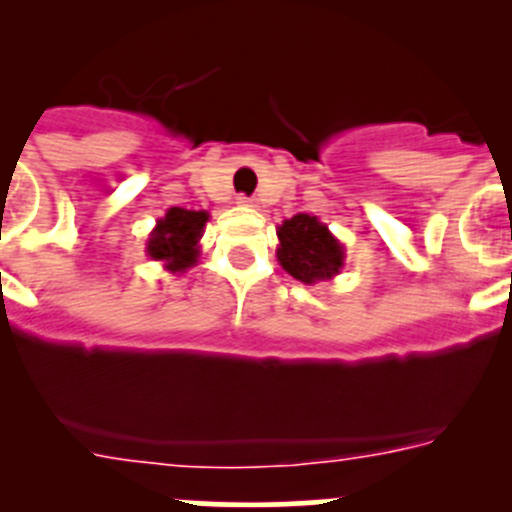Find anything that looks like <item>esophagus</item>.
<instances>
[{
    "label": "esophagus",
    "instance_id": "esophagus-1",
    "mask_svg": "<svg viewBox=\"0 0 512 512\" xmlns=\"http://www.w3.org/2000/svg\"><path fill=\"white\" fill-rule=\"evenodd\" d=\"M237 203H240V205H247V208H252V205H255V200L247 198V195H237Z\"/></svg>",
    "mask_w": 512,
    "mask_h": 512
}]
</instances>
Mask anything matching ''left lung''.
<instances>
[{"mask_svg": "<svg viewBox=\"0 0 512 512\" xmlns=\"http://www.w3.org/2000/svg\"><path fill=\"white\" fill-rule=\"evenodd\" d=\"M277 260L304 285L332 280L344 267V245L314 215L299 213L277 227Z\"/></svg>", "mask_w": 512, "mask_h": 512, "instance_id": "left-lung-1", "label": "left lung"}]
</instances>
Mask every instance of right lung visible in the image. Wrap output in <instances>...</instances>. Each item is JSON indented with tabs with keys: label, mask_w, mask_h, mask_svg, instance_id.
Returning <instances> with one entry per match:
<instances>
[{
	"label": "right lung",
	"mask_w": 512,
	"mask_h": 512,
	"mask_svg": "<svg viewBox=\"0 0 512 512\" xmlns=\"http://www.w3.org/2000/svg\"><path fill=\"white\" fill-rule=\"evenodd\" d=\"M208 223L205 210L170 208L165 218L158 220L156 230L148 237V255L151 260L165 262V270L183 272L198 262L203 227Z\"/></svg>",
	"instance_id": "1"
}]
</instances>
